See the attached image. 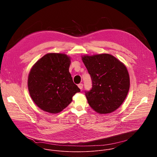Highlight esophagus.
<instances>
[{
  "label": "esophagus",
  "instance_id": "34e87169",
  "mask_svg": "<svg viewBox=\"0 0 157 157\" xmlns=\"http://www.w3.org/2000/svg\"><path fill=\"white\" fill-rule=\"evenodd\" d=\"M78 86L79 87V89H82L83 88V84H82V83H80V84H79L78 85Z\"/></svg>",
  "mask_w": 157,
  "mask_h": 157
}]
</instances>
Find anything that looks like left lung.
Segmentation results:
<instances>
[{
  "label": "left lung",
  "instance_id": "obj_1",
  "mask_svg": "<svg viewBox=\"0 0 157 157\" xmlns=\"http://www.w3.org/2000/svg\"><path fill=\"white\" fill-rule=\"evenodd\" d=\"M92 81V88L85 91L90 107L99 114H109L124 101L130 87L125 65L109 54L82 57Z\"/></svg>",
  "mask_w": 157,
  "mask_h": 157
}]
</instances>
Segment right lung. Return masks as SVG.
I'll use <instances>...</instances> for the list:
<instances>
[{
    "mask_svg": "<svg viewBox=\"0 0 157 157\" xmlns=\"http://www.w3.org/2000/svg\"><path fill=\"white\" fill-rule=\"evenodd\" d=\"M70 58L61 53H48L39 59L30 72L28 87L36 105L56 114L68 106L80 92L69 72Z\"/></svg>",
    "mask_w": 157,
    "mask_h": 157,
    "instance_id": "obj_1",
    "label": "right lung"
}]
</instances>
